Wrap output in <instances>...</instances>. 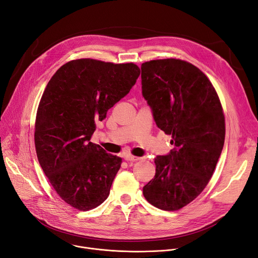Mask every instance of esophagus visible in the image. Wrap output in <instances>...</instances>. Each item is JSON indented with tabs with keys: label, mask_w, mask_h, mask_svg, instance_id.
<instances>
[{
	"label": "esophagus",
	"mask_w": 258,
	"mask_h": 258,
	"mask_svg": "<svg viewBox=\"0 0 258 258\" xmlns=\"http://www.w3.org/2000/svg\"><path fill=\"white\" fill-rule=\"evenodd\" d=\"M124 160L127 161V162H136V161H139L140 158L134 157V156H130V154H127V156H124Z\"/></svg>",
	"instance_id": "34e87169"
}]
</instances>
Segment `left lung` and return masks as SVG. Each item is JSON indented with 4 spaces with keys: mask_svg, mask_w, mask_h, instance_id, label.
Segmentation results:
<instances>
[{
    "mask_svg": "<svg viewBox=\"0 0 258 258\" xmlns=\"http://www.w3.org/2000/svg\"><path fill=\"white\" fill-rule=\"evenodd\" d=\"M141 72L142 95L174 145L154 159L156 175L143 195L160 210L177 211L203 191L214 173L224 145V114L212 83L191 63L152 60Z\"/></svg>",
    "mask_w": 258,
    "mask_h": 258,
    "instance_id": "1",
    "label": "left lung"
}]
</instances>
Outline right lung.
<instances>
[{
	"mask_svg": "<svg viewBox=\"0 0 258 258\" xmlns=\"http://www.w3.org/2000/svg\"><path fill=\"white\" fill-rule=\"evenodd\" d=\"M140 76L134 63L73 60L51 77L35 122L39 164L57 194L73 208L89 211L104 202L121 159L92 143L91 137Z\"/></svg>",
	"mask_w": 258,
	"mask_h": 258,
	"instance_id": "1",
	"label": "right lung"
}]
</instances>
